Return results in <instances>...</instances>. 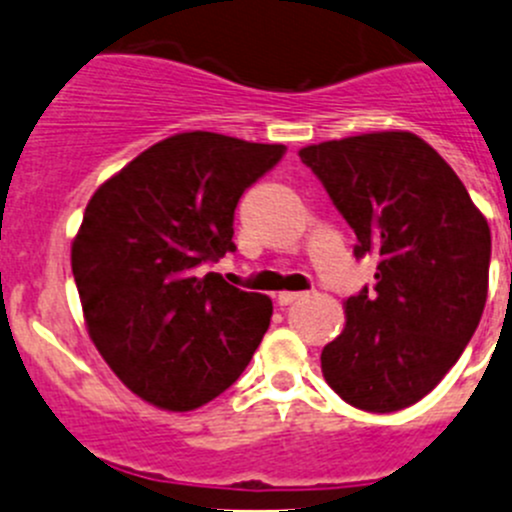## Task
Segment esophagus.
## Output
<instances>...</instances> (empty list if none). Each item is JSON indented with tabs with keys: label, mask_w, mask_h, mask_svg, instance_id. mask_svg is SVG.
I'll return each mask as SVG.
<instances>
[{
	"label": "esophagus",
	"mask_w": 512,
	"mask_h": 512,
	"mask_svg": "<svg viewBox=\"0 0 512 512\" xmlns=\"http://www.w3.org/2000/svg\"><path fill=\"white\" fill-rule=\"evenodd\" d=\"M299 297H302V292H280L277 294V302H280V307H287V304L297 302Z\"/></svg>",
	"instance_id": "esophagus-1"
}]
</instances>
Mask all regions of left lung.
Masks as SVG:
<instances>
[{
	"label": "left lung",
	"mask_w": 512,
	"mask_h": 512,
	"mask_svg": "<svg viewBox=\"0 0 512 512\" xmlns=\"http://www.w3.org/2000/svg\"><path fill=\"white\" fill-rule=\"evenodd\" d=\"M376 257V282L344 302L322 374L376 414L421 401L476 332L488 297L490 227L451 165L411 131H374L299 151Z\"/></svg>",
	"instance_id": "left-lung-1"
}]
</instances>
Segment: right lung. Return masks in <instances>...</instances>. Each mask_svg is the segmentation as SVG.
<instances>
[{
    "label": "right lung",
    "mask_w": 512,
    "mask_h": 512,
    "mask_svg": "<svg viewBox=\"0 0 512 512\" xmlns=\"http://www.w3.org/2000/svg\"><path fill=\"white\" fill-rule=\"evenodd\" d=\"M282 153L280 143L175 133L91 195L71 242L84 322L113 374L148 404L200 409L260 347L272 299L198 265L235 250L237 200Z\"/></svg>",
    "instance_id": "add662e5"
}]
</instances>
